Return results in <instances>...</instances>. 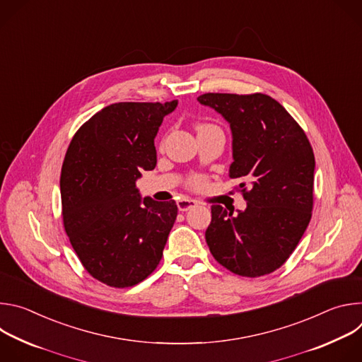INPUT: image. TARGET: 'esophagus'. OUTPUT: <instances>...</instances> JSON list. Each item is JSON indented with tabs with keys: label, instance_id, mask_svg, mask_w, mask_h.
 <instances>
[{
	"label": "esophagus",
	"instance_id": "34e87169",
	"mask_svg": "<svg viewBox=\"0 0 362 362\" xmlns=\"http://www.w3.org/2000/svg\"><path fill=\"white\" fill-rule=\"evenodd\" d=\"M197 204H199V203H197L196 200L189 199V197H182L180 200H177V208H179L180 212H187V211L196 208Z\"/></svg>",
	"mask_w": 362,
	"mask_h": 362
}]
</instances>
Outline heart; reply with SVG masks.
I'll return each instance as SVG.
<instances>
[{"label":"heart","mask_w":362,"mask_h":362,"mask_svg":"<svg viewBox=\"0 0 362 362\" xmlns=\"http://www.w3.org/2000/svg\"><path fill=\"white\" fill-rule=\"evenodd\" d=\"M202 126H206V124H202ZM202 126H199V127H202ZM204 183H206V179H204L203 176H200V175H194V176H192V177L189 179V186L193 187V189H199V187H202Z\"/></svg>","instance_id":"obj_1"}]
</instances>
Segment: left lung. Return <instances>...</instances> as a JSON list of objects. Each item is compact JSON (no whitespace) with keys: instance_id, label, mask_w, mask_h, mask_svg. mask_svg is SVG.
<instances>
[{"instance_id":"obj_1","label":"left lung","mask_w":362,"mask_h":362,"mask_svg":"<svg viewBox=\"0 0 362 362\" xmlns=\"http://www.w3.org/2000/svg\"><path fill=\"white\" fill-rule=\"evenodd\" d=\"M197 100L230 124L229 176L242 180L239 189L247 203L238 214L214 204L206 242L230 272L268 275L286 262L313 216L311 143L285 107L267 94L206 93Z\"/></svg>"}]
</instances>
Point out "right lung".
<instances>
[{
    "label": "right lung",
    "mask_w": 362,
    "mask_h": 362,
    "mask_svg": "<svg viewBox=\"0 0 362 362\" xmlns=\"http://www.w3.org/2000/svg\"><path fill=\"white\" fill-rule=\"evenodd\" d=\"M177 100L115 103L74 134L62 168L63 223L86 271L129 288L158 268L177 216L175 200L140 197L136 180L156 166V137Z\"/></svg>",
    "instance_id": "obj_1"
}]
</instances>
